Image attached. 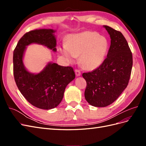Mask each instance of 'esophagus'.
Segmentation results:
<instances>
[{
  "instance_id": "34e87169",
  "label": "esophagus",
  "mask_w": 146,
  "mask_h": 146,
  "mask_svg": "<svg viewBox=\"0 0 146 146\" xmlns=\"http://www.w3.org/2000/svg\"><path fill=\"white\" fill-rule=\"evenodd\" d=\"M75 73H76V76L77 77H78V76H81V72L78 69H76L75 70Z\"/></svg>"
}]
</instances>
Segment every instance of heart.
Segmentation results:
<instances>
[{
  "label": "heart",
  "mask_w": 146,
  "mask_h": 146,
  "mask_svg": "<svg viewBox=\"0 0 146 146\" xmlns=\"http://www.w3.org/2000/svg\"><path fill=\"white\" fill-rule=\"evenodd\" d=\"M108 48V42L104 36L96 32L85 31L69 35L59 51L68 62L74 63L80 55V62L83 68L94 70L102 64Z\"/></svg>",
  "instance_id": "heart-1"
}]
</instances>
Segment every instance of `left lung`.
<instances>
[{
    "label": "left lung",
    "instance_id": "obj_1",
    "mask_svg": "<svg viewBox=\"0 0 146 146\" xmlns=\"http://www.w3.org/2000/svg\"><path fill=\"white\" fill-rule=\"evenodd\" d=\"M111 39L107 57L98 68L83 73L86 81L85 98L91 105L105 107L114 102L127 88L130 77L133 58L123 35L104 25Z\"/></svg>",
    "mask_w": 146,
    "mask_h": 146
}]
</instances>
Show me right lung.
<instances>
[{
  "instance_id": "obj_1",
  "label": "right lung",
  "mask_w": 146,
  "mask_h": 146,
  "mask_svg": "<svg viewBox=\"0 0 146 146\" xmlns=\"http://www.w3.org/2000/svg\"><path fill=\"white\" fill-rule=\"evenodd\" d=\"M56 30L36 29L26 33L17 42L13 52V74L16 85L29 103L37 108L50 110L62 100L68 84L76 77L72 68L48 62L40 72H29L23 58L27 46L38 44L56 52Z\"/></svg>"
}]
</instances>
